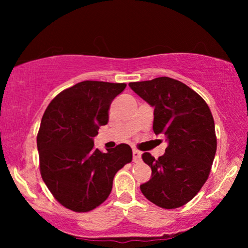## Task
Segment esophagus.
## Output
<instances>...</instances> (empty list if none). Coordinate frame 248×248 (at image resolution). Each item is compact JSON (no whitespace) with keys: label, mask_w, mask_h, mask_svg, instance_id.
Segmentation results:
<instances>
[{"label":"esophagus","mask_w":248,"mask_h":248,"mask_svg":"<svg viewBox=\"0 0 248 248\" xmlns=\"http://www.w3.org/2000/svg\"><path fill=\"white\" fill-rule=\"evenodd\" d=\"M141 160V152L137 150V149H133V161L139 162Z\"/></svg>","instance_id":"esophagus-1"}]
</instances>
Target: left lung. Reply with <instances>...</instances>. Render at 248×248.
I'll use <instances>...</instances> for the list:
<instances>
[{
	"mask_svg": "<svg viewBox=\"0 0 248 248\" xmlns=\"http://www.w3.org/2000/svg\"><path fill=\"white\" fill-rule=\"evenodd\" d=\"M155 107L154 132L164 134L168 147L155 159L144 152L150 181L140 186L149 201L164 209L186 204L209 177L217 151L211 110L204 99L181 81L168 77L128 83Z\"/></svg>",
	"mask_w": 248,
	"mask_h": 248,
	"instance_id": "8db88e82",
	"label": "left lung"
}]
</instances>
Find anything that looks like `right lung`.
Masks as SVG:
<instances>
[{"instance_id": "1", "label": "right lung", "mask_w": 248, "mask_h": 248, "mask_svg": "<svg viewBox=\"0 0 248 248\" xmlns=\"http://www.w3.org/2000/svg\"><path fill=\"white\" fill-rule=\"evenodd\" d=\"M125 83L82 81L50 101L37 135L44 183L66 209L88 212L109 196L116 172L132 161V149L121 143L107 152L93 138L108 123L111 101Z\"/></svg>"}]
</instances>
